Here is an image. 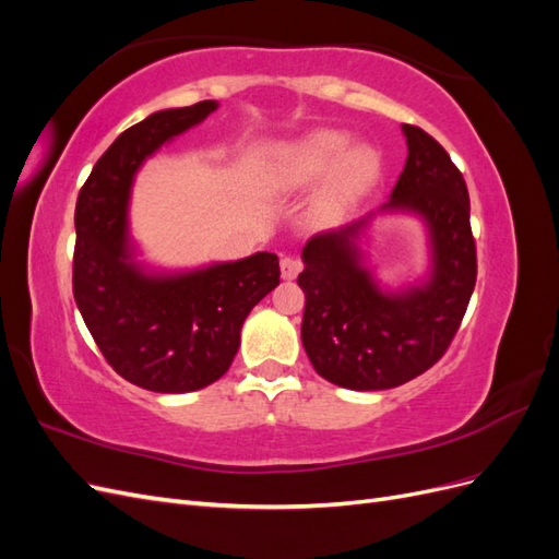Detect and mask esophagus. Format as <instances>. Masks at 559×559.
Here are the masks:
<instances>
[{"label":"esophagus","instance_id":"esophagus-1","mask_svg":"<svg viewBox=\"0 0 559 559\" xmlns=\"http://www.w3.org/2000/svg\"><path fill=\"white\" fill-rule=\"evenodd\" d=\"M280 267H282V277H284V280H296L298 273H300L302 263H300L298 259H294V257H282Z\"/></svg>","mask_w":559,"mask_h":559}]
</instances>
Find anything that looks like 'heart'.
I'll use <instances>...</instances> for the list:
<instances>
[{"mask_svg": "<svg viewBox=\"0 0 559 559\" xmlns=\"http://www.w3.org/2000/svg\"><path fill=\"white\" fill-rule=\"evenodd\" d=\"M282 179L302 186L326 175L314 195V214L321 222H337L357 202L380 173V156L366 144L349 146V134L314 130L282 154Z\"/></svg>", "mask_w": 559, "mask_h": 559, "instance_id": "1", "label": "heart"}]
</instances>
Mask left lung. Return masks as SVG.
<instances>
[{"label":"left lung","instance_id":"left-lung-1","mask_svg":"<svg viewBox=\"0 0 559 559\" xmlns=\"http://www.w3.org/2000/svg\"><path fill=\"white\" fill-rule=\"evenodd\" d=\"M403 134L408 158L380 212H411L427 224L429 280L405 292L380 289L357 247L370 214L302 247V347L321 378L357 392L399 386L441 359L478 275L462 173L421 128L405 123Z\"/></svg>","mask_w":559,"mask_h":559}]
</instances>
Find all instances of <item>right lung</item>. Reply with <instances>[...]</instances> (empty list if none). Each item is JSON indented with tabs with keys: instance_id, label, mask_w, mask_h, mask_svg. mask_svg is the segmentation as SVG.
Returning a JSON list of instances; mask_svg holds the SVG:
<instances>
[{
	"instance_id": "right-lung-1",
	"label": "right lung",
	"mask_w": 559,
	"mask_h": 559,
	"mask_svg": "<svg viewBox=\"0 0 559 559\" xmlns=\"http://www.w3.org/2000/svg\"><path fill=\"white\" fill-rule=\"evenodd\" d=\"M214 109V99H205L128 128L76 198L72 286L79 312L116 373L158 394L195 392L222 378L238 354L247 314L280 284V261L267 251L177 275L146 273L132 259L134 173Z\"/></svg>"
}]
</instances>
